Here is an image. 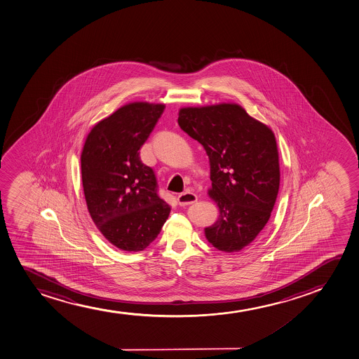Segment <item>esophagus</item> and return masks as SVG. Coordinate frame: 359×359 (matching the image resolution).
<instances>
[{"label": "esophagus", "instance_id": "obj_1", "mask_svg": "<svg viewBox=\"0 0 359 359\" xmlns=\"http://www.w3.org/2000/svg\"><path fill=\"white\" fill-rule=\"evenodd\" d=\"M197 199H198V197L194 192H184V194L177 196V203L182 205V207L194 204V203L197 202Z\"/></svg>", "mask_w": 359, "mask_h": 359}]
</instances>
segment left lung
Instances as JSON below:
<instances>
[{
	"label": "left lung",
	"instance_id": "1",
	"mask_svg": "<svg viewBox=\"0 0 359 359\" xmlns=\"http://www.w3.org/2000/svg\"><path fill=\"white\" fill-rule=\"evenodd\" d=\"M177 123L209 156V196L219 215L204 229L208 241L219 251L238 252L264 228L278 197L274 133L236 103L182 108Z\"/></svg>",
	"mask_w": 359,
	"mask_h": 359
}]
</instances>
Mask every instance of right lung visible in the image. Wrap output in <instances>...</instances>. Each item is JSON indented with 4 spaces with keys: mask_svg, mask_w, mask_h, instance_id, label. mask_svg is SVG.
Wrapping results in <instances>:
<instances>
[{
    "mask_svg": "<svg viewBox=\"0 0 359 359\" xmlns=\"http://www.w3.org/2000/svg\"><path fill=\"white\" fill-rule=\"evenodd\" d=\"M165 104L135 102L93 127L81 152V180L100 232L123 251H143L160 234L170 207L157 194L156 175L142 148Z\"/></svg>",
    "mask_w": 359,
    "mask_h": 359,
    "instance_id": "1",
    "label": "right lung"
}]
</instances>
